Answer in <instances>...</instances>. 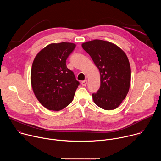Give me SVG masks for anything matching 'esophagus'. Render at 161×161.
Returning a JSON list of instances; mask_svg holds the SVG:
<instances>
[{
  "label": "esophagus",
  "mask_w": 161,
  "mask_h": 161,
  "mask_svg": "<svg viewBox=\"0 0 161 161\" xmlns=\"http://www.w3.org/2000/svg\"><path fill=\"white\" fill-rule=\"evenodd\" d=\"M86 84H87V80H84V81H81V85H82V86H85L86 85Z\"/></svg>",
  "instance_id": "1"
}]
</instances>
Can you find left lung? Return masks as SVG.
Masks as SVG:
<instances>
[{
	"label": "left lung",
	"mask_w": 161,
	"mask_h": 161,
	"mask_svg": "<svg viewBox=\"0 0 161 161\" xmlns=\"http://www.w3.org/2000/svg\"><path fill=\"white\" fill-rule=\"evenodd\" d=\"M81 46L100 73L101 86L92 94L94 102L106 110L116 109L126 97L130 87V66L125 53L116 44L100 39Z\"/></svg>",
	"instance_id": "8db88e82"
}]
</instances>
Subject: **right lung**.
<instances>
[{"label": "right lung", "instance_id": "1", "mask_svg": "<svg viewBox=\"0 0 161 161\" xmlns=\"http://www.w3.org/2000/svg\"><path fill=\"white\" fill-rule=\"evenodd\" d=\"M76 44L52 43L36 56L32 65L31 81L34 93L47 109L59 111L69 104L80 83L65 61Z\"/></svg>", "mask_w": 161, "mask_h": 161}]
</instances>
